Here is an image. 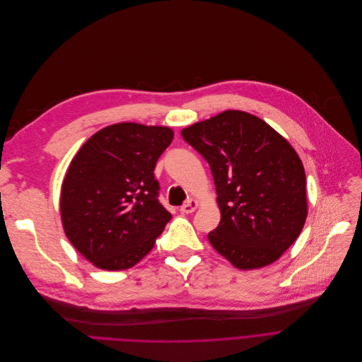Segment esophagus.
Listing matches in <instances>:
<instances>
[{
  "instance_id": "esophagus-1",
  "label": "esophagus",
  "mask_w": 362,
  "mask_h": 362,
  "mask_svg": "<svg viewBox=\"0 0 362 362\" xmlns=\"http://www.w3.org/2000/svg\"><path fill=\"white\" fill-rule=\"evenodd\" d=\"M197 206H198V201L191 198V199L187 201L184 205H181L180 211H181L182 214H191V212H194V211L197 209Z\"/></svg>"
}]
</instances>
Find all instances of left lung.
Here are the masks:
<instances>
[{
    "label": "left lung",
    "instance_id": "left-lung-1",
    "mask_svg": "<svg viewBox=\"0 0 362 362\" xmlns=\"http://www.w3.org/2000/svg\"><path fill=\"white\" fill-rule=\"evenodd\" d=\"M209 164L221 221L211 245L240 269L276 261L307 218L304 165L261 118L228 110L181 131Z\"/></svg>",
    "mask_w": 362,
    "mask_h": 362
}]
</instances>
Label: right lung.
I'll return each mask as SVG.
<instances>
[{
    "mask_svg": "<svg viewBox=\"0 0 362 362\" xmlns=\"http://www.w3.org/2000/svg\"><path fill=\"white\" fill-rule=\"evenodd\" d=\"M173 138L168 127L119 122L95 132L72 158L61 188L62 227L95 267H134L171 220L154 168Z\"/></svg>",
    "mask_w": 362,
    "mask_h": 362,
    "instance_id": "right-lung-1",
    "label": "right lung"
}]
</instances>
